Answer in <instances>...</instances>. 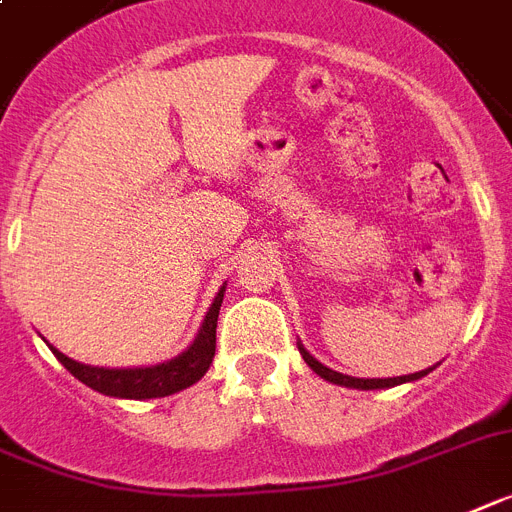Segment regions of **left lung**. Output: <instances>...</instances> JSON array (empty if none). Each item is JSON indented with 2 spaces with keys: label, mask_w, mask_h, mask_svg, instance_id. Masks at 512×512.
I'll use <instances>...</instances> for the list:
<instances>
[{
  "label": "left lung",
  "mask_w": 512,
  "mask_h": 512,
  "mask_svg": "<svg viewBox=\"0 0 512 512\" xmlns=\"http://www.w3.org/2000/svg\"><path fill=\"white\" fill-rule=\"evenodd\" d=\"M298 350H301L303 361L311 366V371H316L319 377L324 379V382H332V384H340V387H350V390H387V387H398V384H405V382H416V379L426 377L432 369H424V371H416V374H405V377H387V379H358V377H348V374H340V371L329 369V366H324L322 361H316L311 353H308L306 348H303V342L298 340Z\"/></svg>",
  "instance_id": "left-lung-1"
}]
</instances>
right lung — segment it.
I'll return each mask as SVG.
<instances>
[{
  "label": "right lung",
  "instance_id": "1",
  "mask_svg": "<svg viewBox=\"0 0 512 512\" xmlns=\"http://www.w3.org/2000/svg\"><path fill=\"white\" fill-rule=\"evenodd\" d=\"M225 287L227 282L214 295L204 322L198 327L196 340L170 361L154 363V366H133V369H109V366H88V363L73 361L65 353H59L54 345L49 348L78 382L101 395L122 400L167 398V395L188 390L190 384H196L209 371L211 361H214V348H217V316L222 298H225Z\"/></svg>",
  "mask_w": 512,
  "mask_h": 512
}]
</instances>
